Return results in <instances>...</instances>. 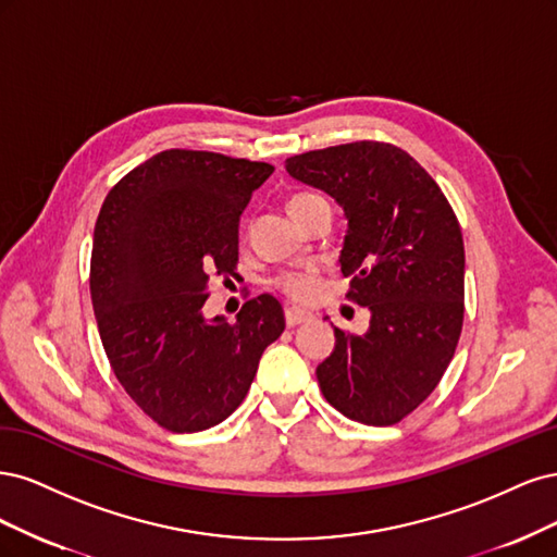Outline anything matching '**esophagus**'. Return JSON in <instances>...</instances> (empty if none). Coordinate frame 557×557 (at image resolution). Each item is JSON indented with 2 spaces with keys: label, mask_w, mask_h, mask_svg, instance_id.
Segmentation results:
<instances>
[{
  "label": "esophagus",
  "mask_w": 557,
  "mask_h": 557,
  "mask_svg": "<svg viewBox=\"0 0 557 557\" xmlns=\"http://www.w3.org/2000/svg\"><path fill=\"white\" fill-rule=\"evenodd\" d=\"M284 319H286V326L294 329V326H300V324H305V321H310V319H314V317H312V312H308V310L286 308V310H284Z\"/></svg>",
  "instance_id": "1"
}]
</instances>
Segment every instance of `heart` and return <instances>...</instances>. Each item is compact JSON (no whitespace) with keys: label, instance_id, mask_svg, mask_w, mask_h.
<instances>
[{"label":"heart","instance_id":"b5f03b06","mask_svg":"<svg viewBox=\"0 0 557 557\" xmlns=\"http://www.w3.org/2000/svg\"><path fill=\"white\" fill-rule=\"evenodd\" d=\"M314 199H321V196L308 194V191L296 194L294 199H292V203H289V208L294 210V208H298V206H302V203H310V201H314ZM273 284L277 286V289H280L284 296H289L292 300H300V302L312 300L314 294H317V289H319L317 268H314V265H302V268H294V271H284V273H280V275L275 277Z\"/></svg>","mask_w":557,"mask_h":557}]
</instances>
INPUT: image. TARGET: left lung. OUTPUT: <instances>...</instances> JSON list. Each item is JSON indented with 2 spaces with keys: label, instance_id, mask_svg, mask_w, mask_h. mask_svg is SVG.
<instances>
[{
  "label": "left lung",
  "instance_id": "8db88e82",
  "mask_svg": "<svg viewBox=\"0 0 557 557\" xmlns=\"http://www.w3.org/2000/svg\"><path fill=\"white\" fill-rule=\"evenodd\" d=\"M296 181L345 208L339 268L370 329H335L317 368L324 398L351 421L393 425L435 391L456 354L465 314V247L451 203L414 157L356 140L286 159Z\"/></svg>",
  "mask_w": 557,
  "mask_h": 557
}]
</instances>
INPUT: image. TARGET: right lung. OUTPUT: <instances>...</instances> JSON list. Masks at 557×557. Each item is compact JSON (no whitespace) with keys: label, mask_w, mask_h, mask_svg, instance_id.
<instances>
[{"label":"right lung","mask_w":557,"mask_h":557,"mask_svg":"<svg viewBox=\"0 0 557 557\" xmlns=\"http://www.w3.org/2000/svg\"><path fill=\"white\" fill-rule=\"evenodd\" d=\"M275 169L206 150H164L109 191L95 226L89 294L127 396L171 433L222 423L284 331L277 298L208 321L210 273L238 268V220Z\"/></svg>","instance_id":"obj_1"}]
</instances>
